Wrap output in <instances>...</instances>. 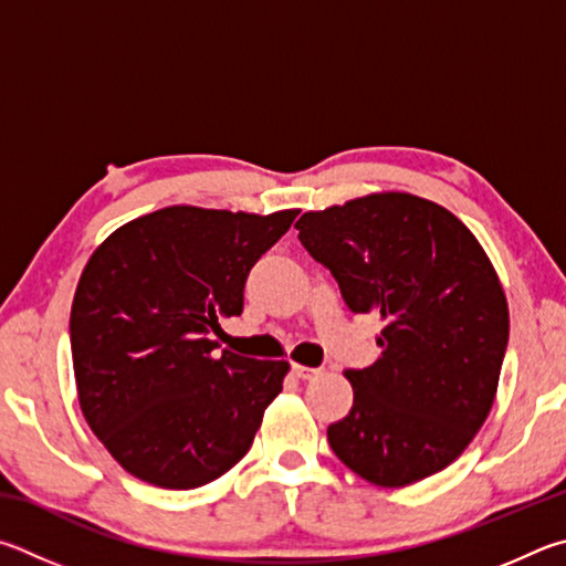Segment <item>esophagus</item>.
<instances>
[{"mask_svg":"<svg viewBox=\"0 0 566 566\" xmlns=\"http://www.w3.org/2000/svg\"><path fill=\"white\" fill-rule=\"evenodd\" d=\"M291 373L295 375V378H301V380H311V378H315V375H318L321 370H318V368H308V365L293 363V365H291Z\"/></svg>","mask_w":566,"mask_h":566,"instance_id":"1","label":"esophagus"}]
</instances>
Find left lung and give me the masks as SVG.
I'll return each mask as SVG.
<instances>
[{
    "mask_svg": "<svg viewBox=\"0 0 566 566\" xmlns=\"http://www.w3.org/2000/svg\"><path fill=\"white\" fill-rule=\"evenodd\" d=\"M298 238L353 313H378L382 358L345 370L353 408L328 428L343 464L380 488L448 468L488 420L510 311L488 253L458 216L410 193L303 213Z\"/></svg>",
    "mask_w": 566,
    "mask_h": 566,
    "instance_id": "8db88e82",
    "label": "left lung"
}]
</instances>
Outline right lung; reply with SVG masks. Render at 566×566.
<instances>
[{"instance_id":"1","label":"right lung","mask_w":566,"mask_h":566,"mask_svg":"<svg viewBox=\"0 0 566 566\" xmlns=\"http://www.w3.org/2000/svg\"><path fill=\"white\" fill-rule=\"evenodd\" d=\"M295 216L171 206L88 258L69 318L78 405L134 478L193 490L251 450L289 363L218 355L211 333L243 313L248 273Z\"/></svg>"}]
</instances>
